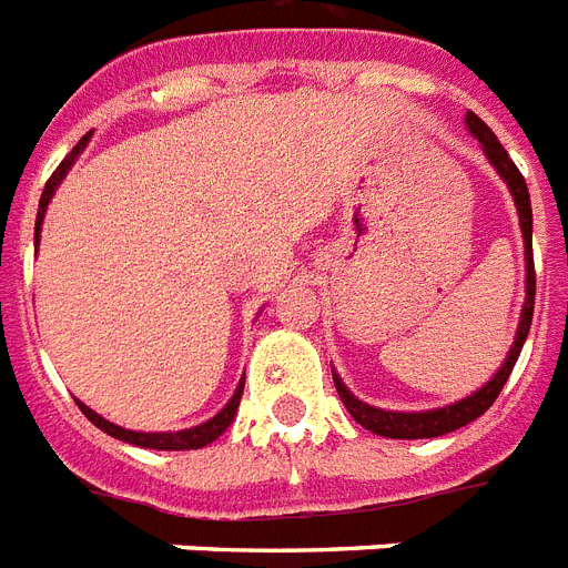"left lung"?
<instances>
[{
    "mask_svg": "<svg viewBox=\"0 0 568 568\" xmlns=\"http://www.w3.org/2000/svg\"><path fill=\"white\" fill-rule=\"evenodd\" d=\"M468 132L480 141L484 153L489 155V162L495 164V171L501 173L504 182L510 185L513 200H516V209H519L521 221V235H525V256H528V301H525V310H521V324L519 333H516V342L510 347V356L507 363L501 365V372L495 374L489 383H486L480 392L468 395L466 400L459 404L442 406V409H430V413H386V409H377V406H368L363 400H356L351 392L345 388V383L333 374V383H336V392L342 397V404L347 406V413L354 415L356 422L363 424L365 430L377 433V436H386V439H433V436H445L450 430H459L466 427L468 422H475L477 415H484L489 406L495 404V397L501 395L504 383L510 377L513 365L519 359L521 345L530 333V321H534V297H537V271H534V250H530V235H534V214H530V194L528 185H525V176L519 173V168L513 164V159L507 155V150L501 146V141L495 138V132L486 126L484 120L477 118L475 111L466 114Z\"/></svg>",
    "mask_w": 568,
    "mask_h": 568,
    "instance_id": "obj_1",
    "label": "left lung"
}]
</instances>
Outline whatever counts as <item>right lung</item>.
I'll use <instances>...</instances> for the list:
<instances>
[{"mask_svg":"<svg viewBox=\"0 0 568 568\" xmlns=\"http://www.w3.org/2000/svg\"><path fill=\"white\" fill-rule=\"evenodd\" d=\"M88 138L91 135H84L82 141H79V144L70 150V155H67L64 162L58 164L55 173H52V176L47 180V189H43V194H40L38 223H34V241L40 239V223H43V214H47V205H49V200H52V194H55L58 182L64 180L67 171H70V164L75 162V155L82 153L84 144H88ZM241 392H244V383L235 388V395H232L230 404L223 406L221 413L214 415V418H209V422L200 424V427H191V430H180V433H135V430H126V427H118V424L105 422L102 415H97L93 409H88L82 400H79V409H82L84 418L97 424L102 433H109V436H114V439H120V442H129V445H141V448H153V450H194V448H203V445H209V442H214L223 430H226V427H230L232 418H235V409H239Z\"/></svg>","mask_w":568,"mask_h":568,"instance_id":"obj_1","label":"right lung"}]
</instances>
